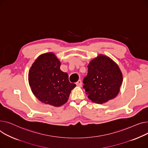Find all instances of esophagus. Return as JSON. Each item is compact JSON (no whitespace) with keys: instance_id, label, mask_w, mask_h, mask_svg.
Masks as SVG:
<instances>
[{"instance_id":"1","label":"esophagus","mask_w":148,"mask_h":148,"mask_svg":"<svg viewBox=\"0 0 148 148\" xmlns=\"http://www.w3.org/2000/svg\"><path fill=\"white\" fill-rule=\"evenodd\" d=\"M76 85L78 86H82V81H81L80 79L78 80V81H77V82L76 83Z\"/></svg>"}]
</instances>
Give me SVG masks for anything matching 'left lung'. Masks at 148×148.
<instances>
[{"instance_id":"left-lung-1","label":"left lung","mask_w":148,"mask_h":148,"mask_svg":"<svg viewBox=\"0 0 148 148\" xmlns=\"http://www.w3.org/2000/svg\"><path fill=\"white\" fill-rule=\"evenodd\" d=\"M123 81L118 65L109 57L99 54L88 65L83 88L90 100L103 104L117 96Z\"/></svg>"}]
</instances>
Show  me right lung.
Segmentation results:
<instances>
[{"mask_svg": "<svg viewBox=\"0 0 148 148\" xmlns=\"http://www.w3.org/2000/svg\"><path fill=\"white\" fill-rule=\"evenodd\" d=\"M60 66L54 53H45L34 61L29 72V83L34 96L55 107L65 104L76 86L69 82L68 74L60 70Z\"/></svg>", "mask_w": 148, "mask_h": 148, "instance_id": "obj_1", "label": "right lung"}]
</instances>
